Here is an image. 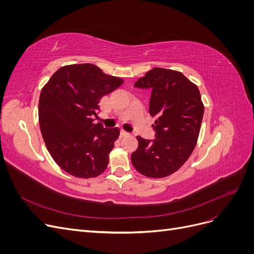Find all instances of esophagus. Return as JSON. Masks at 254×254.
I'll use <instances>...</instances> for the list:
<instances>
[{"label": "esophagus", "instance_id": "obj_1", "mask_svg": "<svg viewBox=\"0 0 254 254\" xmlns=\"http://www.w3.org/2000/svg\"><path fill=\"white\" fill-rule=\"evenodd\" d=\"M121 135H122V136H128V135H130V133L124 131V130H122V131H121Z\"/></svg>", "mask_w": 254, "mask_h": 254}]
</instances>
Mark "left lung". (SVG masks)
Here are the masks:
<instances>
[{
    "instance_id": "obj_1",
    "label": "left lung",
    "mask_w": 254,
    "mask_h": 254,
    "mask_svg": "<svg viewBox=\"0 0 254 254\" xmlns=\"http://www.w3.org/2000/svg\"><path fill=\"white\" fill-rule=\"evenodd\" d=\"M134 87L151 90L149 113L156 119V139L136 136L132 164L148 178H164L178 171L196 147L204 112L200 92L181 72L162 67H153Z\"/></svg>"
}]
</instances>
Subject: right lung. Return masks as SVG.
Listing matches in <instances>:
<instances>
[{
  "instance_id": "add662e5",
  "label": "right lung",
  "mask_w": 254,
  "mask_h": 254,
  "mask_svg": "<svg viewBox=\"0 0 254 254\" xmlns=\"http://www.w3.org/2000/svg\"><path fill=\"white\" fill-rule=\"evenodd\" d=\"M124 82L92 64L60 67L42 88L39 124L54 161L77 178H95L108 166L120 129H105L92 119L103 96Z\"/></svg>"
}]
</instances>
